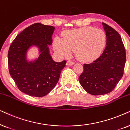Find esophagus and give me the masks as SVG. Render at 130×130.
Segmentation results:
<instances>
[{"instance_id": "esophagus-1", "label": "esophagus", "mask_w": 130, "mask_h": 130, "mask_svg": "<svg viewBox=\"0 0 130 130\" xmlns=\"http://www.w3.org/2000/svg\"><path fill=\"white\" fill-rule=\"evenodd\" d=\"M74 64V62L73 61H72V60H68L67 62V65H68V66H70V65H73Z\"/></svg>"}]
</instances>
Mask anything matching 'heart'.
Segmentation results:
<instances>
[{"mask_svg":"<svg viewBox=\"0 0 130 130\" xmlns=\"http://www.w3.org/2000/svg\"><path fill=\"white\" fill-rule=\"evenodd\" d=\"M106 44V35L103 30L86 27L67 32L63 40L56 38L53 47L61 57L70 56L71 51H75L78 59L91 62L100 56Z\"/></svg>","mask_w":130,"mask_h":130,"instance_id":"1","label":"heart"}]
</instances>
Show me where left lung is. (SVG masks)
Returning <instances> with one entry per match:
<instances>
[{"instance_id":"left-lung-1","label":"left lung","mask_w":130,"mask_h":130,"mask_svg":"<svg viewBox=\"0 0 130 130\" xmlns=\"http://www.w3.org/2000/svg\"><path fill=\"white\" fill-rule=\"evenodd\" d=\"M106 35V47L99 58L84 64L79 77L83 89L89 94L99 96L111 92L121 79L126 61L124 45L119 34L102 22Z\"/></svg>"}]
</instances>
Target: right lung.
<instances>
[{
	"label": "right lung",
	"instance_id": "right-lung-1",
	"mask_svg": "<svg viewBox=\"0 0 130 130\" xmlns=\"http://www.w3.org/2000/svg\"><path fill=\"white\" fill-rule=\"evenodd\" d=\"M53 26L35 23L21 32L8 51L10 75L22 92L29 96L43 97L56 86L66 60L56 62L50 54L48 45L52 43ZM37 46L40 55L33 61L26 60L29 48Z\"/></svg>",
	"mask_w": 130,
	"mask_h": 130
}]
</instances>
